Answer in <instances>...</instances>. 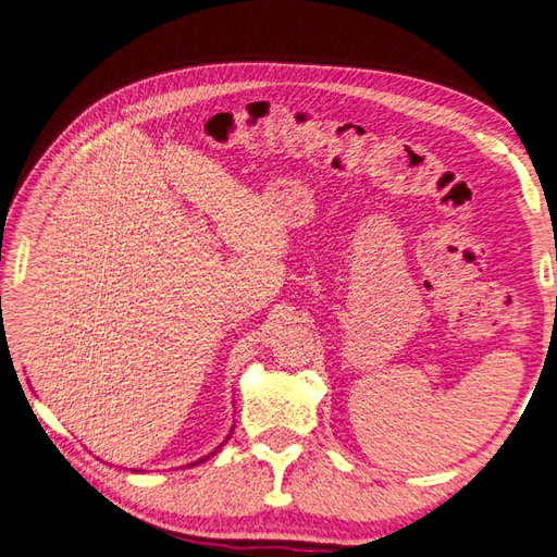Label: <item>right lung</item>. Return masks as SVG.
I'll return each instance as SVG.
<instances>
[{
  "mask_svg": "<svg viewBox=\"0 0 557 557\" xmlns=\"http://www.w3.org/2000/svg\"><path fill=\"white\" fill-rule=\"evenodd\" d=\"M232 431H234V429H232ZM230 435H232V433H230ZM199 461H203V459H199ZM199 461H197V463H199Z\"/></svg>",
  "mask_w": 557,
  "mask_h": 557,
  "instance_id": "obj_1",
  "label": "right lung"
}]
</instances>
